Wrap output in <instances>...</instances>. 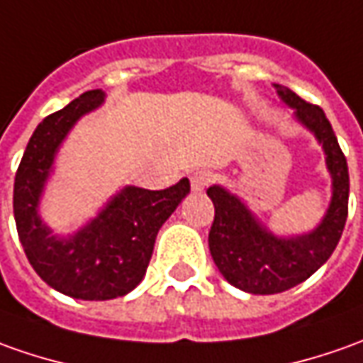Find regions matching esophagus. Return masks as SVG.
Here are the masks:
<instances>
[{
  "label": "esophagus",
  "mask_w": 363,
  "mask_h": 363,
  "mask_svg": "<svg viewBox=\"0 0 363 363\" xmlns=\"http://www.w3.org/2000/svg\"><path fill=\"white\" fill-rule=\"evenodd\" d=\"M214 181V174L211 171H196L191 174L192 191H204Z\"/></svg>",
  "instance_id": "1"
}]
</instances>
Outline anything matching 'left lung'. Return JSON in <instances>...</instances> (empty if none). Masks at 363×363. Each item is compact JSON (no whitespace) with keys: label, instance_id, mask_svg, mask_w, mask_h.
I'll return each instance as SVG.
<instances>
[{"label":"left lung","instance_id":"1","mask_svg":"<svg viewBox=\"0 0 363 363\" xmlns=\"http://www.w3.org/2000/svg\"><path fill=\"white\" fill-rule=\"evenodd\" d=\"M278 95L294 109L296 119L314 133L326 152L332 174V202L312 233L278 238L256 220L238 196L214 184L206 194L214 204L208 248L220 274L250 294H278L308 280L332 256L347 218L350 174L334 129L318 105L306 103L294 91L280 87Z\"/></svg>","mask_w":363,"mask_h":363}]
</instances>
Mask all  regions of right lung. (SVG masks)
Returning <instances> with one entry per match:
<instances>
[{
    "instance_id": "add662e5",
    "label": "right lung",
    "mask_w": 363,
    "mask_h": 363,
    "mask_svg": "<svg viewBox=\"0 0 363 363\" xmlns=\"http://www.w3.org/2000/svg\"><path fill=\"white\" fill-rule=\"evenodd\" d=\"M103 99L105 93L93 89L41 121L27 143L13 184L17 234L29 264L51 288L79 300H111L137 288L159 228L191 191L189 179L164 191L125 186L77 234H51L37 213L51 164L71 127Z\"/></svg>"
}]
</instances>
